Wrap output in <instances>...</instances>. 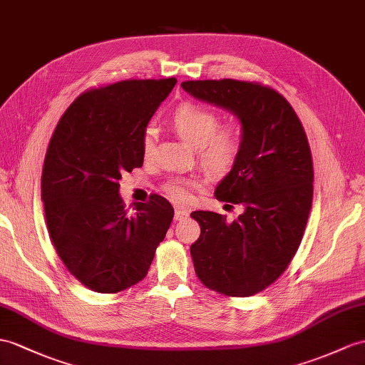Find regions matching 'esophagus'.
Segmentation results:
<instances>
[{"instance_id": "1", "label": "esophagus", "mask_w": 365, "mask_h": 365, "mask_svg": "<svg viewBox=\"0 0 365 365\" xmlns=\"http://www.w3.org/2000/svg\"><path fill=\"white\" fill-rule=\"evenodd\" d=\"M189 217V212L185 209H181V207H176L175 209V221H182L184 218Z\"/></svg>"}]
</instances>
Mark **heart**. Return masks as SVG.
Masks as SVG:
<instances>
[{
    "label": "heart",
    "instance_id": "obj_1",
    "mask_svg": "<svg viewBox=\"0 0 365 365\" xmlns=\"http://www.w3.org/2000/svg\"><path fill=\"white\" fill-rule=\"evenodd\" d=\"M172 127L185 144L200 150V161L213 173H223L229 170L238 156L242 139L235 128L218 130L220 120L217 114L201 108L197 105L185 103L178 106L172 114ZM155 130L147 128L142 136V155L150 158L155 150ZM195 184L187 180H172L165 184L168 198L185 202L192 197Z\"/></svg>",
    "mask_w": 365,
    "mask_h": 365
}]
</instances>
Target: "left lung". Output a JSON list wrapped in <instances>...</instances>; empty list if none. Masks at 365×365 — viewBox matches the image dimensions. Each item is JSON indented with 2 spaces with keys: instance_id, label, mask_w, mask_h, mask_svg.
I'll return each instance as SVG.
<instances>
[{
  "instance_id": "left-lung-1",
  "label": "left lung",
  "mask_w": 365,
  "mask_h": 365,
  "mask_svg": "<svg viewBox=\"0 0 365 365\" xmlns=\"http://www.w3.org/2000/svg\"><path fill=\"white\" fill-rule=\"evenodd\" d=\"M181 86L195 99L232 113L242 130L238 156L215 197L245 210L232 223L217 212H192L201 226L190 246L195 272L210 289L252 296L280 277L304 235L314 180L307 135L292 106L272 88L232 78Z\"/></svg>"
}]
</instances>
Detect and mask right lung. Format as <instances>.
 <instances>
[{
  "instance_id": "right-lung-1",
  "label": "right lung",
  "mask_w": 365,
  "mask_h": 365,
  "mask_svg": "<svg viewBox=\"0 0 365 365\" xmlns=\"http://www.w3.org/2000/svg\"><path fill=\"white\" fill-rule=\"evenodd\" d=\"M176 78L123 80L85 93L61 115L41 173L49 235L69 272L93 291L118 292L147 275L173 220L164 197L127 215L123 172L142 167V136Z\"/></svg>"
}]
</instances>
